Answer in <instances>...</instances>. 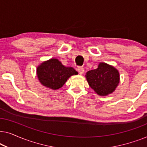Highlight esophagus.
I'll use <instances>...</instances> for the list:
<instances>
[{
  "label": "esophagus",
  "mask_w": 147,
  "mask_h": 147,
  "mask_svg": "<svg viewBox=\"0 0 147 147\" xmlns=\"http://www.w3.org/2000/svg\"><path fill=\"white\" fill-rule=\"evenodd\" d=\"M78 71H79V74H80V75H82V74H84V69L82 67H78Z\"/></svg>",
  "instance_id": "obj_1"
}]
</instances>
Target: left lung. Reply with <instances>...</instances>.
<instances>
[{
    "instance_id": "left-lung-1",
    "label": "left lung",
    "mask_w": 147,
    "mask_h": 147,
    "mask_svg": "<svg viewBox=\"0 0 147 147\" xmlns=\"http://www.w3.org/2000/svg\"><path fill=\"white\" fill-rule=\"evenodd\" d=\"M86 76L90 87L100 96L112 93L120 80L118 70L105 63H100L97 69L88 71Z\"/></svg>"
}]
</instances>
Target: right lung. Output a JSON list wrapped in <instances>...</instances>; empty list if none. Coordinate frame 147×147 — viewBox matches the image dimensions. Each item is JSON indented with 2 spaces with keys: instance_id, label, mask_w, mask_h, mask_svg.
I'll return each mask as SVG.
<instances>
[{
  "instance_id": "right-lung-1",
  "label": "right lung",
  "mask_w": 147,
  "mask_h": 147,
  "mask_svg": "<svg viewBox=\"0 0 147 147\" xmlns=\"http://www.w3.org/2000/svg\"><path fill=\"white\" fill-rule=\"evenodd\" d=\"M37 76L41 84L52 90L61 88L71 76L78 72L71 67H65L57 59L44 61L38 66Z\"/></svg>"
}]
</instances>
